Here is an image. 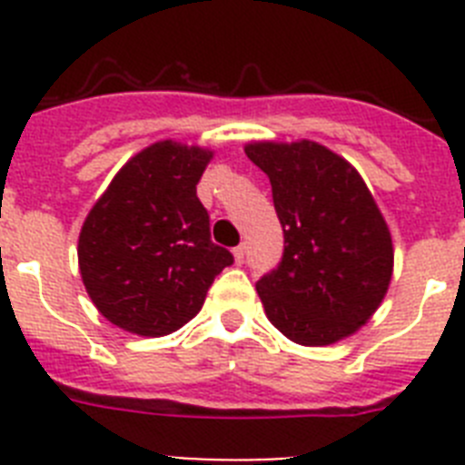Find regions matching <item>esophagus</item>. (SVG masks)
I'll return each instance as SVG.
<instances>
[{
    "label": "esophagus",
    "instance_id": "esophagus-1",
    "mask_svg": "<svg viewBox=\"0 0 465 465\" xmlns=\"http://www.w3.org/2000/svg\"><path fill=\"white\" fill-rule=\"evenodd\" d=\"M232 256H235V262L244 261V244L235 246V249H232Z\"/></svg>",
    "mask_w": 465,
    "mask_h": 465
}]
</instances>
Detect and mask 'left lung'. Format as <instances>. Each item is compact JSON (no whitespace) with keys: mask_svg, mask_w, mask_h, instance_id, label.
<instances>
[{"mask_svg":"<svg viewBox=\"0 0 465 465\" xmlns=\"http://www.w3.org/2000/svg\"><path fill=\"white\" fill-rule=\"evenodd\" d=\"M246 155L272 186L283 256L256 283L277 331L305 347L354 335L384 300L393 244L371 191L316 142H253Z\"/></svg>","mask_w":465,"mask_h":465,"instance_id":"1","label":"left lung"}]
</instances>
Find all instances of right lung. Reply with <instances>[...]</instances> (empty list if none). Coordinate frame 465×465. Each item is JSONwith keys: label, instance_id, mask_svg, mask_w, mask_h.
<instances>
[{"label": "right lung", "instance_id": "obj_1", "mask_svg": "<svg viewBox=\"0 0 465 465\" xmlns=\"http://www.w3.org/2000/svg\"><path fill=\"white\" fill-rule=\"evenodd\" d=\"M212 151L155 142L121 167L79 235V270L104 319L160 338L203 310L232 253L213 244L197 182Z\"/></svg>", "mask_w": 465, "mask_h": 465}]
</instances>
